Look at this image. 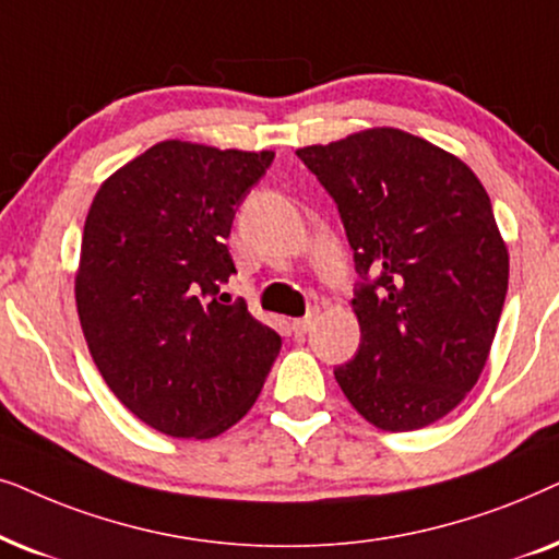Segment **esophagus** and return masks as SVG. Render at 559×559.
Segmentation results:
<instances>
[{
    "label": "esophagus",
    "mask_w": 559,
    "mask_h": 559,
    "mask_svg": "<svg viewBox=\"0 0 559 559\" xmlns=\"http://www.w3.org/2000/svg\"><path fill=\"white\" fill-rule=\"evenodd\" d=\"M311 324H314V314H307V317H301V319H294V332H296V337H304V334H307L309 330H311Z\"/></svg>",
    "instance_id": "esophagus-1"
}]
</instances>
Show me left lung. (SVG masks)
<instances>
[{"label": "left lung", "instance_id": "obj_1", "mask_svg": "<svg viewBox=\"0 0 559 559\" xmlns=\"http://www.w3.org/2000/svg\"><path fill=\"white\" fill-rule=\"evenodd\" d=\"M337 204L353 248L360 347L334 368L376 427L412 431L478 383L509 288L483 183L455 155L376 128L296 151Z\"/></svg>", "mask_w": 559, "mask_h": 559}]
</instances>
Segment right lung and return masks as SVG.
Instances as JSON below:
<instances>
[{
	"mask_svg": "<svg viewBox=\"0 0 559 559\" xmlns=\"http://www.w3.org/2000/svg\"><path fill=\"white\" fill-rule=\"evenodd\" d=\"M273 153L166 140L102 183L81 240L76 307L111 393L147 427L210 440L255 404L281 334L242 299L227 237Z\"/></svg>",
	"mask_w": 559,
	"mask_h": 559,
	"instance_id": "obj_1",
	"label": "right lung"
}]
</instances>
